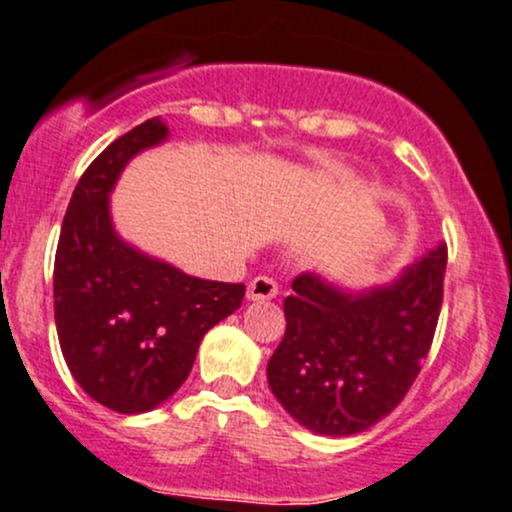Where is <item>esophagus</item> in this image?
<instances>
[{
    "label": "esophagus",
    "instance_id": "obj_1",
    "mask_svg": "<svg viewBox=\"0 0 512 512\" xmlns=\"http://www.w3.org/2000/svg\"><path fill=\"white\" fill-rule=\"evenodd\" d=\"M275 294H278V282L273 278H266V275H258L246 287V299L249 302H266V299H273Z\"/></svg>",
    "mask_w": 512,
    "mask_h": 512
}]
</instances>
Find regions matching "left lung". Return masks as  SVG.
I'll list each match as a JSON object with an SVG mask.
<instances>
[{
    "instance_id": "obj_1",
    "label": "left lung",
    "mask_w": 512,
    "mask_h": 512,
    "mask_svg": "<svg viewBox=\"0 0 512 512\" xmlns=\"http://www.w3.org/2000/svg\"><path fill=\"white\" fill-rule=\"evenodd\" d=\"M448 249L438 244L395 280L345 290L302 273L285 299V338L268 386L287 414L321 436H354L400 405L429 354Z\"/></svg>"
}]
</instances>
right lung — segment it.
<instances>
[{"label":"right lung","instance_id":"obj_1","mask_svg":"<svg viewBox=\"0 0 512 512\" xmlns=\"http://www.w3.org/2000/svg\"><path fill=\"white\" fill-rule=\"evenodd\" d=\"M167 136V124L153 117L90 162L54 256V321L64 362L90 398L119 414L150 412L172 398L203 335L244 299L242 282L186 275L114 230V184L131 158Z\"/></svg>","mask_w":512,"mask_h":512}]
</instances>
